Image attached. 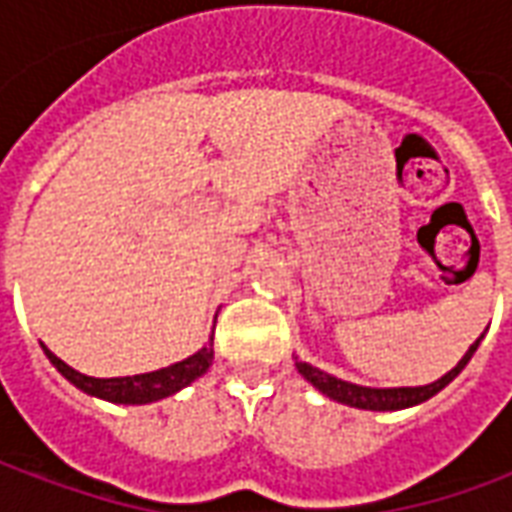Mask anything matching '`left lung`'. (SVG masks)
Returning <instances> with one entry per match:
<instances>
[{
    "label": "left lung",
    "instance_id": "1",
    "mask_svg": "<svg viewBox=\"0 0 512 512\" xmlns=\"http://www.w3.org/2000/svg\"><path fill=\"white\" fill-rule=\"evenodd\" d=\"M483 340V334L469 345V351L461 356V362L452 367L450 373H444L439 381H430L425 386H362L351 384V381H343V378L332 376V373H323L321 367H312L310 362H299L296 359V370L301 376L307 378L321 395H326L329 400H337L343 406L351 408H365V411H400V408H411L425 403L433 395H439L444 386L450 384L452 378L461 373L463 367L469 365V359L477 351V345Z\"/></svg>",
    "mask_w": 512,
    "mask_h": 512
}]
</instances>
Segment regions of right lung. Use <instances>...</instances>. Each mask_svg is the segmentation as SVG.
I'll return each instance as SVG.
<instances>
[{
	"instance_id": "right-lung-1",
	"label": "right lung",
	"mask_w": 512,
	"mask_h": 512,
	"mask_svg": "<svg viewBox=\"0 0 512 512\" xmlns=\"http://www.w3.org/2000/svg\"><path fill=\"white\" fill-rule=\"evenodd\" d=\"M43 354L49 356V362L60 370L62 376L68 378L76 389L87 392V395L101 397V400H109V403H123V406H145V403H156V400L175 395L183 386L194 384L197 378L208 373V367L213 365V334L197 354H191L183 362L161 367V370H153V373L123 378L84 376L79 370H73L71 365H65L60 356L51 354L46 345H43Z\"/></svg>"
}]
</instances>
